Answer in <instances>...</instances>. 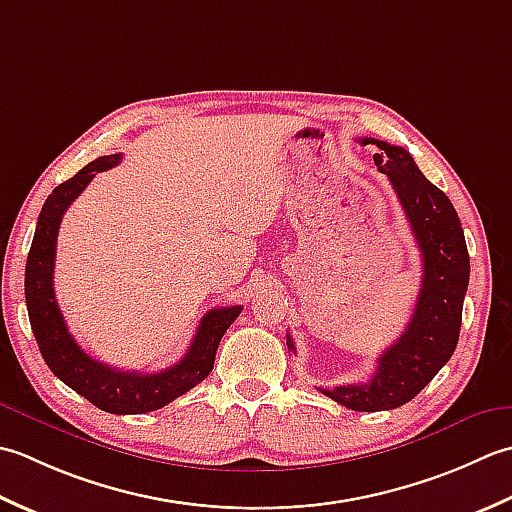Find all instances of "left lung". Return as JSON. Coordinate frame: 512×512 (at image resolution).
<instances>
[{"mask_svg":"<svg viewBox=\"0 0 512 512\" xmlns=\"http://www.w3.org/2000/svg\"><path fill=\"white\" fill-rule=\"evenodd\" d=\"M382 150L373 156L389 176L422 254V289L404 333L378 358L367 384L320 389L327 398L353 411H391L413 400L437 371L451 360L460 340L462 307L471 276L464 229L448 196L417 170L413 156L400 145L362 139ZM287 347L296 353L287 333Z\"/></svg>","mask_w":512,"mask_h":512,"instance_id":"obj_1","label":"left lung"}]
</instances>
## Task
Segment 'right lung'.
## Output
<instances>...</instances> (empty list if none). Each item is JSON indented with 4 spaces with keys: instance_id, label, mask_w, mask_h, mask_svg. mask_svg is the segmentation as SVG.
Instances as JSON below:
<instances>
[{
    "instance_id": "add662e5",
    "label": "right lung",
    "mask_w": 512,
    "mask_h": 512,
    "mask_svg": "<svg viewBox=\"0 0 512 512\" xmlns=\"http://www.w3.org/2000/svg\"><path fill=\"white\" fill-rule=\"evenodd\" d=\"M119 161L121 154L99 156L97 161L88 163L72 179L57 185L46 198L26 260V307L30 327H33L39 351L50 371L72 391L99 406L101 411L130 415L161 409L179 395L194 389L198 382H203L214 369L218 342L243 307L234 305L207 311L185 356L170 369L159 373L119 371L90 358L79 347L75 338L70 336L57 305L55 287H52L57 234L61 218H64L72 201L86 190L97 172L110 170Z\"/></svg>"
}]
</instances>
